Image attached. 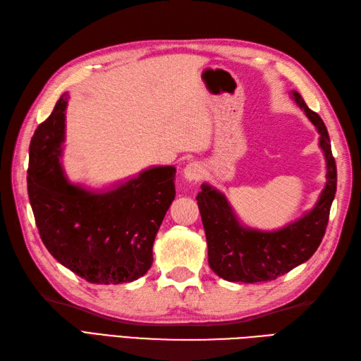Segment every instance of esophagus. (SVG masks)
I'll use <instances>...</instances> for the list:
<instances>
[{
  "instance_id": "34e87169",
  "label": "esophagus",
  "mask_w": 361,
  "mask_h": 361,
  "mask_svg": "<svg viewBox=\"0 0 361 361\" xmlns=\"http://www.w3.org/2000/svg\"><path fill=\"white\" fill-rule=\"evenodd\" d=\"M202 173H204V169H202V166L197 161L189 163L186 168H184V178L189 181L200 180L202 177Z\"/></svg>"
}]
</instances>
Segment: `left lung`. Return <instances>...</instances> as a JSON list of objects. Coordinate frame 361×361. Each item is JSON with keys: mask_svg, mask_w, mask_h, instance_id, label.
<instances>
[{"mask_svg": "<svg viewBox=\"0 0 361 361\" xmlns=\"http://www.w3.org/2000/svg\"><path fill=\"white\" fill-rule=\"evenodd\" d=\"M291 97L320 134L319 145L326 161L325 189L316 206L300 219L274 232H261L239 224L224 193L206 183L201 184L197 201L207 239L209 265L228 282L255 283L277 279L308 261L326 232L337 189V168L329 135L320 116L307 106L299 92L291 91Z\"/></svg>", "mask_w": 361, "mask_h": 361, "instance_id": "left-lung-1", "label": "left lung"}]
</instances>
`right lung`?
I'll return each instance as SVG.
<instances>
[{
  "label": "right lung",
  "mask_w": 361,
  "mask_h": 361,
  "mask_svg": "<svg viewBox=\"0 0 361 361\" xmlns=\"http://www.w3.org/2000/svg\"><path fill=\"white\" fill-rule=\"evenodd\" d=\"M67 94L36 129L27 190L50 255L91 283L133 282L152 265V245L175 198L173 166H155L113 189L73 184L61 166Z\"/></svg>",
  "instance_id": "1"
}]
</instances>
